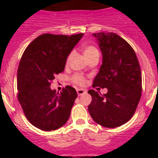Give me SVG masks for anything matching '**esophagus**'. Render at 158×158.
Here are the masks:
<instances>
[{"label": "esophagus", "mask_w": 158, "mask_h": 158, "mask_svg": "<svg viewBox=\"0 0 158 158\" xmlns=\"http://www.w3.org/2000/svg\"><path fill=\"white\" fill-rule=\"evenodd\" d=\"M77 93L78 96H81V95L85 94V93H86V91L82 89H77Z\"/></svg>", "instance_id": "34e87169"}]
</instances>
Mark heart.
Wrapping results in <instances>:
<instances>
[{
	"instance_id": "heart-1",
	"label": "heart",
	"mask_w": 158,
	"mask_h": 158,
	"mask_svg": "<svg viewBox=\"0 0 158 158\" xmlns=\"http://www.w3.org/2000/svg\"><path fill=\"white\" fill-rule=\"evenodd\" d=\"M83 53L85 58H89V57L92 56L93 54H99V51L98 50H97L95 47H93V46H86V47L84 48ZM71 56H72V54L68 57V58H67V62H69V60H70ZM73 81H74L75 83L78 84V85H84L85 82V81L83 77L81 76V75H76V76H74L73 78Z\"/></svg>"
}]
</instances>
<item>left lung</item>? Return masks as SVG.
Wrapping results in <instances>:
<instances>
[{"instance_id":"left-lung-1","label":"left lung","mask_w":158,"mask_h":158,"mask_svg":"<svg viewBox=\"0 0 158 158\" xmlns=\"http://www.w3.org/2000/svg\"><path fill=\"white\" fill-rule=\"evenodd\" d=\"M102 53V65L93 87L107 89L106 94L89 90L88 107L96 123L115 128L126 123L135 114L142 93V73L135 52L129 43L113 32L93 34Z\"/></svg>"}]
</instances>
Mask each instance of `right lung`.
<instances>
[{"mask_svg": "<svg viewBox=\"0 0 158 158\" xmlns=\"http://www.w3.org/2000/svg\"><path fill=\"white\" fill-rule=\"evenodd\" d=\"M84 35L43 34L23 52L17 71L18 100L27 120L45 131L66 123L75 99V89L66 86L62 93L51 89L54 76L64 71L66 60Z\"/></svg>", "mask_w": 158, "mask_h": 158, "instance_id": "add662e5", "label": "right lung"}]
</instances>
